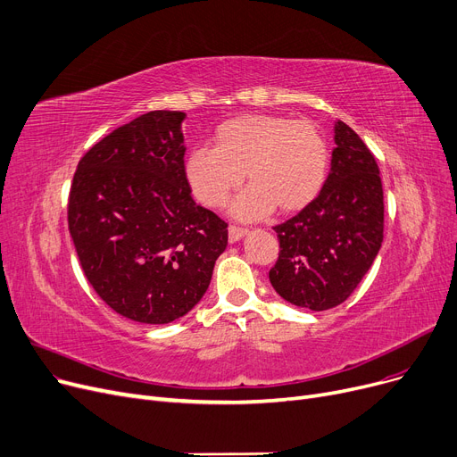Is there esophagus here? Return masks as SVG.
<instances>
[{"mask_svg":"<svg viewBox=\"0 0 457 457\" xmlns=\"http://www.w3.org/2000/svg\"><path fill=\"white\" fill-rule=\"evenodd\" d=\"M248 233L246 228H238V226H229L228 228V235H229V243H237Z\"/></svg>","mask_w":457,"mask_h":457,"instance_id":"esophagus-1","label":"esophagus"}]
</instances>
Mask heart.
<instances>
[{
  "instance_id": "b5f03b06",
  "label": "heart",
  "mask_w": 457,
  "mask_h": 457,
  "mask_svg": "<svg viewBox=\"0 0 457 457\" xmlns=\"http://www.w3.org/2000/svg\"><path fill=\"white\" fill-rule=\"evenodd\" d=\"M214 148L198 146L185 162V176L196 200L222 207L246 179L250 187L231 207L252 220L296 212L313 204L328 176V144L309 120L281 114H245L228 120L214 133Z\"/></svg>"
}]
</instances>
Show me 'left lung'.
<instances>
[{"mask_svg": "<svg viewBox=\"0 0 457 457\" xmlns=\"http://www.w3.org/2000/svg\"><path fill=\"white\" fill-rule=\"evenodd\" d=\"M274 231L279 255L269 278L276 293L298 307L326 311L343 303L372 267L383 243L379 168L341 120L320 195Z\"/></svg>", "mask_w": 457, "mask_h": 457, "instance_id": "8db88e82", "label": "left lung"}]
</instances>
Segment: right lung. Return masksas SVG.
<instances>
[{
	"instance_id": "obj_1",
	"label": "right lung",
	"mask_w": 457,
	"mask_h": 457,
	"mask_svg": "<svg viewBox=\"0 0 457 457\" xmlns=\"http://www.w3.org/2000/svg\"><path fill=\"white\" fill-rule=\"evenodd\" d=\"M181 111H152L81 157L68 229L92 289L118 315L168 324L195 307L228 246V224L196 205Z\"/></svg>"
}]
</instances>
